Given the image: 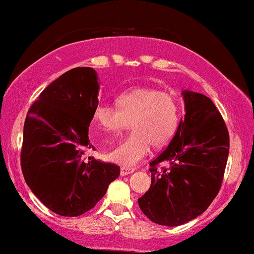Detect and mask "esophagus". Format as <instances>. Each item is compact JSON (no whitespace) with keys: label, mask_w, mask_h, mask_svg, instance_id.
Segmentation results:
<instances>
[{"label":"esophagus","mask_w":254,"mask_h":254,"mask_svg":"<svg viewBox=\"0 0 254 254\" xmlns=\"http://www.w3.org/2000/svg\"><path fill=\"white\" fill-rule=\"evenodd\" d=\"M135 171L133 168H130V167H122L121 168V176H127V174H131L132 172Z\"/></svg>","instance_id":"34e87169"}]
</instances>
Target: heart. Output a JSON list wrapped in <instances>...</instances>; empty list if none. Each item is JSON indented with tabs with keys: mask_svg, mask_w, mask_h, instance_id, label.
Returning <instances> with one entry per match:
<instances>
[{
	"mask_svg": "<svg viewBox=\"0 0 254 254\" xmlns=\"http://www.w3.org/2000/svg\"><path fill=\"white\" fill-rule=\"evenodd\" d=\"M93 122L106 133L121 132L131 123L133 130L109 153L112 162L131 167L149 153L151 144L164 147L171 141L179 123V107L168 93L136 88L119 95L117 106H95Z\"/></svg>",
	"mask_w": 254,
	"mask_h": 254,
	"instance_id": "obj_1",
	"label": "heart"
}]
</instances>
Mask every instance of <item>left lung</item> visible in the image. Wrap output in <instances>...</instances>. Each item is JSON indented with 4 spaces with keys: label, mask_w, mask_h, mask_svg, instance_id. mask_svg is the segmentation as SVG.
<instances>
[{
    "label": "left lung",
    "mask_w": 254,
    "mask_h": 254,
    "mask_svg": "<svg viewBox=\"0 0 254 254\" xmlns=\"http://www.w3.org/2000/svg\"><path fill=\"white\" fill-rule=\"evenodd\" d=\"M185 118L166 149L150 162L151 185L138 205L150 221L180 226L199 216L220 191L229 153L222 116L205 95L183 92ZM161 162L170 167L157 170Z\"/></svg>",
    "instance_id": "1"
}]
</instances>
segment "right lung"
<instances>
[{
    "label": "right lung",
    "mask_w": 254,
    "mask_h": 254,
    "mask_svg": "<svg viewBox=\"0 0 254 254\" xmlns=\"http://www.w3.org/2000/svg\"><path fill=\"white\" fill-rule=\"evenodd\" d=\"M94 69L64 72L40 93L24 125L21 170L25 182L46 208L61 216H80L106 193L121 167L94 157L88 130L98 106Z\"/></svg>",
    "instance_id": "right-lung-1"
}]
</instances>
